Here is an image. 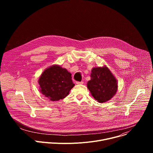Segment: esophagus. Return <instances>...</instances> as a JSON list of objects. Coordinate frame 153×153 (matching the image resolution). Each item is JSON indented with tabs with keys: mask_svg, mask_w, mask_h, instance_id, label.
<instances>
[{
	"mask_svg": "<svg viewBox=\"0 0 153 153\" xmlns=\"http://www.w3.org/2000/svg\"><path fill=\"white\" fill-rule=\"evenodd\" d=\"M83 83V82H76V84L77 85H82Z\"/></svg>",
	"mask_w": 153,
	"mask_h": 153,
	"instance_id": "1",
	"label": "esophagus"
}]
</instances>
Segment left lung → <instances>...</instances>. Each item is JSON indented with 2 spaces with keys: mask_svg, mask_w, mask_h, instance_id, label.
<instances>
[{
  "mask_svg": "<svg viewBox=\"0 0 153 153\" xmlns=\"http://www.w3.org/2000/svg\"><path fill=\"white\" fill-rule=\"evenodd\" d=\"M91 72V80L87 82V88L91 94L100 103L110 100L118 89L115 76L106 65L94 67Z\"/></svg>",
  "mask_w": 153,
  "mask_h": 153,
  "instance_id": "obj_1",
  "label": "left lung"
}]
</instances>
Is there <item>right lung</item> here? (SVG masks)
Returning <instances> with one entry per match:
<instances>
[{
	"label": "right lung",
	"mask_w": 153,
	"mask_h": 153,
	"mask_svg": "<svg viewBox=\"0 0 153 153\" xmlns=\"http://www.w3.org/2000/svg\"><path fill=\"white\" fill-rule=\"evenodd\" d=\"M39 91L51 101H58L66 97L75 85L71 74L59 65L46 68L38 80Z\"/></svg>",
	"instance_id": "1"
}]
</instances>
